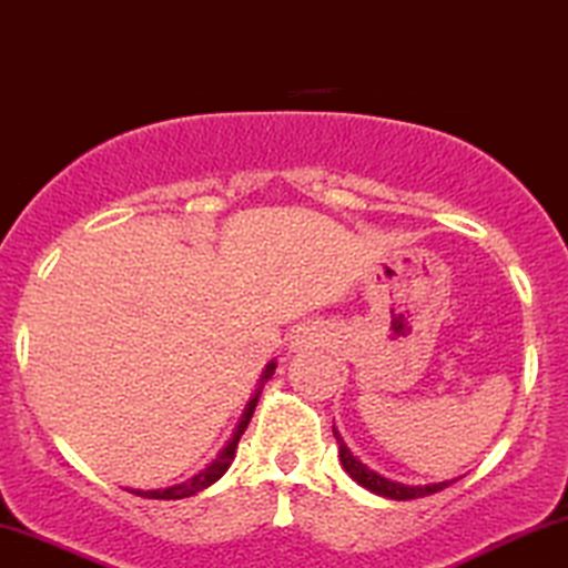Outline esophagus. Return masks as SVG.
Segmentation results:
<instances>
[{
  "label": "esophagus",
  "instance_id": "1",
  "mask_svg": "<svg viewBox=\"0 0 568 568\" xmlns=\"http://www.w3.org/2000/svg\"><path fill=\"white\" fill-rule=\"evenodd\" d=\"M325 338V331L320 325H302L293 333V349H306V346L320 344Z\"/></svg>",
  "mask_w": 568,
  "mask_h": 568
}]
</instances>
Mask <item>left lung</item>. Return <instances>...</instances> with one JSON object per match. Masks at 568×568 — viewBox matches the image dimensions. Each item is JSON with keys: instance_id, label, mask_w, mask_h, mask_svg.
<instances>
[{"instance_id": "1", "label": "left lung", "mask_w": 568, "mask_h": 568, "mask_svg": "<svg viewBox=\"0 0 568 568\" xmlns=\"http://www.w3.org/2000/svg\"><path fill=\"white\" fill-rule=\"evenodd\" d=\"M333 436H336V442H338L341 466H344L346 474H349L352 479L359 484V487L371 489L373 495L388 497V500H415V497H426V495H434V491H442L444 487H449V484L455 481V479H449V481H432V484H402V481L386 479V476H381L378 470L367 468L365 463H362L359 457L354 455L349 447H346V442L341 439L336 426H333Z\"/></svg>"}]
</instances>
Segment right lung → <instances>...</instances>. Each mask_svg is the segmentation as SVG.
I'll use <instances>...</instances> for the list:
<instances>
[{"label": "right lung", "mask_w": 568, "mask_h": 568, "mask_svg": "<svg viewBox=\"0 0 568 568\" xmlns=\"http://www.w3.org/2000/svg\"><path fill=\"white\" fill-rule=\"evenodd\" d=\"M275 367H277L275 359L266 362V367L262 371V378H258L256 392L251 394L248 405H245L241 420H237V426H235V432H232L227 444H224V447L219 449L214 460L206 463V468H201V470H197V474L190 476V479H184L180 484H172V487H163V489H132V487H126V491H132V495H136V497H145V500H184V497H193V495H197V491L209 489L211 484H216L219 479H222V476L227 474V468L232 466V460H235L237 442H241L243 432H245V428H248L251 415H254V409H256L258 394H262V388H264L266 381H270L272 375H275Z\"/></svg>", "instance_id": "obj_1"}]
</instances>
